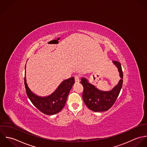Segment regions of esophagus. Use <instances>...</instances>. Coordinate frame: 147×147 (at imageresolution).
<instances>
[{
    "mask_svg": "<svg viewBox=\"0 0 147 147\" xmlns=\"http://www.w3.org/2000/svg\"><path fill=\"white\" fill-rule=\"evenodd\" d=\"M76 83H78L80 82V77L78 76H76L74 77Z\"/></svg>",
    "mask_w": 147,
    "mask_h": 147,
    "instance_id": "obj_1",
    "label": "esophagus"
}]
</instances>
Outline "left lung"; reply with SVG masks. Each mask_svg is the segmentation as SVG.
<instances>
[{
  "label": "left lung",
  "mask_w": 147,
  "mask_h": 147,
  "mask_svg": "<svg viewBox=\"0 0 147 147\" xmlns=\"http://www.w3.org/2000/svg\"><path fill=\"white\" fill-rule=\"evenodd\" d=\"M119 72L120 80L117 85L111 91H103L98 90L90 84L87 79L82 78L80 83L84 87L83 100L88 109L95 112L106 111L109 110L115 103L123 85V71L120 62L113 61Z\"/></svg>",
  "instance_id": "8db88e82"
}]
</instances>
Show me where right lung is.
Instances as JSON below:
<instances>
[{"label":"right lung","instance_id":"obj_1","mask_svg":"<svg viewBox=\"0 0 147 147\" xmlns=\"http://www.w3.org/2000/svg\"><path fill=\"white\" fill-rule=\"evenodd\" d=\"M74 82V77L66 80L61 82L51 95L41 97L33 93L28 88L26 82L25 71L24 85L27 95L32 104L41 113L46 115H52L62 110L66 104L68 94Z\"/></svg>","mask_w":147,"mask_h":147}]
</instances>
